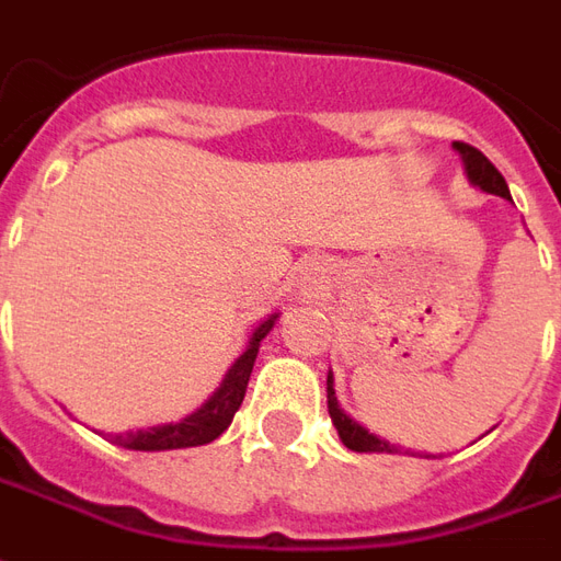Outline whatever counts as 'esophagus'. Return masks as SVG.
<instances>
[{"label":"esophagus","instance_id":"1","mask_svg":"<svg viewBox=\"0 0 561 561\" xmlns=\"http://www.w3.org/2000/svg\"><path fill=\"white\" fill-rule=\"evenodd\" d=\"M305 289H313V277H311V274L305 277Z\"/></svg>","mask_w":561,"mask_h":561}]
</instances>
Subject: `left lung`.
<instances>
[{
	"label": "left lung",
	"mask_w": 561,
	"mask_h": 561,
	"mask_svg": "<svg viewBox=\"0 0 561 561\" xmlns=\"http://www.w3.org/2000/svg\"><path fill=\"white\" fill-rule=\"evenodd\" d=\"M453 150L462 157L468 184L478 186V190H483V193H490V196L511 198V190H507V184H504L502 172H499V169H495V165L480 153L478 147L462 145V141H453ZM325 401H329L332 426L337 428V438L344 440V447H347V450H356V453H399L401 450L399 444H389L387 438H380V435H375V432H368L363 423H356L351 414H344V408L337 404L335 377H332V371H329V377H325Z\"/></svg>",
	"instance_id": "obj_1"
}]
</instances>
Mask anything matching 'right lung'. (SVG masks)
I'll return each mask as SVG.
<instances>
[{
	"mask_svg": "<svg viewBox=\"0 0 561 561\" xmlns=\"http://www.w3.org/2000/svg\"><path fill=\"white\" fill-rule=\"evenodd\" d=\"M280 313H268L250 335L248 347L238 356L232 368L226 371L220 387L214 389L208 396V401L196 408L193 414H186L181 423H162V426L150 428H129V432H121V435H108L111 444L117 447H126V450H184V447H202V444H210L214 438H220L232 416L241 408L244 401V392H248L250 371H253V363H256V353H260L262 337L268 335L277 323Z\"/></svg>",
	"mask_w": 561,
	"mask_h": 561,
	"instance_id": "obj_1",
	"label": "right lung"
}]
</instances>
